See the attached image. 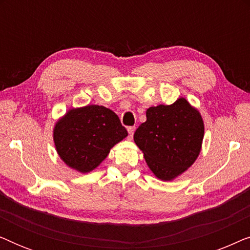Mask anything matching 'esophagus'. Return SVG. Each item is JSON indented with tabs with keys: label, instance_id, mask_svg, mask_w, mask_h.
<instances>
[{
	"label": "esophagus",
	"instance_id": "1",
	"mask_svg": "<svg viewBox=\"0 0 250 250\" xmlns=\"http://www.w3.org/2000/svg\"><path fill=\"white\" fill-rule=\"evenodd\" d=\"M127 131H128V134H129V135H128L129 139H132V138H133V134H134L135 127H134V126H128Z\"/></svg>",
	"mask_w": 250,
	"mask_h": 250
}]
</instances>
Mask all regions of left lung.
<instances>
[{"label": "left lung", "mask_w": 250, "mask_h": 250, "mask_svg": "<svg viewBox=\"0 0 250 250\" xmlns=\"http://www.w3.org/2000/svg\"><path fill=\"white\" fill-rule=\"evenodd\" d=\"M204 139L203 118L186 99L146 110V121L134 133V142L160 180L170 181L194 163Z\"/></svg>", "instance_id": "obj_1"}]
</instances>
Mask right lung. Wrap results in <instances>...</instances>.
<instances>
[{
    "mask_svg": "<svg viewBox=\"0 0 250 250\" xmlns=\"http://www.w3.org/2000/svg\"><path fill=\"white\" fill-rule=\"evenodd\" d=\"M118 116L102 105L71 109L54 127L60 158L71 168L87 173L100 165L116 143L127 136Z\"/></svg>",
    "mask_w": 250,
    "mask_h": 250,
    "instance_id": "1",
    "label": "right lung"
}]
</instances>
